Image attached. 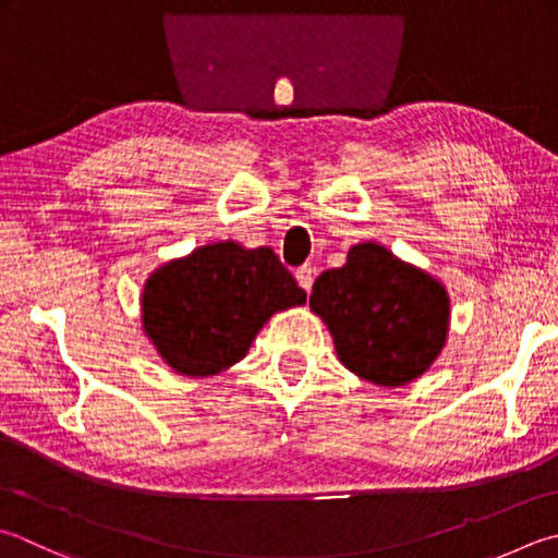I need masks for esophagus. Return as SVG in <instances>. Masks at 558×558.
I'll return each mask as SVG.
<instances>
[{
	"mask_svg": "<svg viewBox=\"0 0 558 558\" xmlns=\"http://www.w3.org/2000/svg\"><path fill=\"white\" fill-rule=\"evenodd\" d=\"M293 277H296L299 287H301L303 291L311 293V289H313V267H311V265H303V267H299L296 271H293Z\"/></svg>",
	"mask_w": 558,
	"mask_h": 558,
	"instance_id": "obj_1",
	"label": "esophagus"
}]
</instances>
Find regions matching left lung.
Instances as JSON below:
<instances>
[{"label":"left lung","mask_w":558,"mask_h":558,"mask_svg":"<svg viewBox=\"0 0 558 558\" xmlns=\"http://www.w3.org/2000/svg\"><path fill=\"white\" fill-rule=\"evenodd\" d=\"M311 308L340 362L376 386H403L437 360L449 325L445 287L381 245L362 243L347 265L315 279Z\"/></svg>","instance_id":"left-lung-1"}]
</instances>
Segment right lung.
I'll list each match as a JSON object with an SVG mask.
<instances>
[{
  "label": "right lung",
  "mask_w": 558,
  "mask_h": 558,
  "mask_svg": "<svg viewBox=\"0 0 558 558\" xmlns=\"http://www.w3.org/2000/svg\"><path fill=\"white\" fill-rule=\"evenodd\" d=\"M306 303L269 247L218 243L155 271L143 291V325L174 372L208 376L240 362L271 313Z\"/></svg>",
  "instance_id": "add662e5"
}]
</instances>
